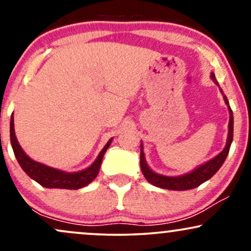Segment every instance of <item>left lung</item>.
<instances>
[{
  "instance_id": "obj_1",
  "label": "left lung",
  "mask_w": 251,
  "mask_h": 251,
  "mask_svg": "<svg viewBox=\"0 0 251 251\" xmlns=\"http://www.w3.org/2000/svg\"><path fill=\"white\" fill-rule=\"evenodd\" d=\"M211 77L212 80L217 83L214 73H211ZM224 101H226V103L227 105V108H229L230 122H229V134H227V142L223 151H222L217 157H215L214 159L209 160L208 163H205L204 165L200 166V168H197L195 171L190 172L188 175L180 176V177H166V176L154 174L153 171H151V170L149 169V166L146 165L145 158H144L143 145H142L140 146V168H142L144 177H145L150 183L153 184L154 186H158V188L183 191V190H190V189L197 188V186H200L201 184H203L204 181L210 179V178H211L212 176L220 170L221 166L223 165L224 160H226L227 153H229L230 145H231L232 137H234V117H232V111L231 108H230L229 101H227L226 96H224Z\"/></svg>"
}]
</instances>
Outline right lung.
Returning a JSON list of instances; mask_svg holds the SVG:
<instances>
[{"instance_id":"add662e5","label":"right lung","mask_w":251,"mask_h":251,"mask_svg":"<svg viewBox=\"0 0 251 251\" xmlns=\"http://www.w3.org/2000/svg\"><path fill=\"white\" fill-rule=\"evenodd\" d=\"M112 139L106 144L105 148L98 155L97 160L89 166L88 169L83 170V171L75 172V174H67V172L60 171V170L50 168L47 165H43L41 163L34 162L30 159L27 154L25 153L24 150L19 145L15 137V131H14V118L11 116L10 119V143L13 146L14 154H15L17 162L22 170L27 174L31 179H34L40 185L45 186V188H56V189H68V190H77L83 188L87 184L91 183L97 175L99 174L100 165H101V160L103 154H105L106 150L108 149L109 144Z\"/></svg>"}]
</instances>
